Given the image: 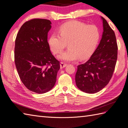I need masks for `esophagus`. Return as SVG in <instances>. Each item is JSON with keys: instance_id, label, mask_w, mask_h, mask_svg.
Listing matches in <instances>:
<instances>
[{"instance_id": "34e87169", "label": "esophagus", "mask_w": 128, "mask_h": 128, "mask_svg": "<svg viewBox=\"0 0 128 128\" xmlns=\"http://www.w3.org/2000/svg\"><path fill=\"white\" fill-rule=\"evenodd\" d=\"M67 66V64L66 63H65V62H60V68H64L66 67Z\"/></svg>"}]
</instances>
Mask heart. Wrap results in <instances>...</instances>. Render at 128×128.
<instances>
[{
    "label": "heart",
    "mask_w": 128,
    "mask_h": 128,
    "mask_svg": "<svg viewBox=\"0 0 128 128\" xmlns=\"http://www.w3.org/2000/svg\"><path fill=\"white\" fill-rule=\"evenodd\" d=\"M59 33L60 35L52 34L48 43L56 54L61 53L68 43V49L59 56L65 61L88 58L94 52L100 38L99 30L96 26L87 25L78 21L62 24Z\"/></svg>",
    "instance_id": "heart-1"
}]
</instances>
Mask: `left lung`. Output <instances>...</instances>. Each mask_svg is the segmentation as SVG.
<instances>
[{"mask_svg":"<svg viewBox=\"0 0 128 128\" xmlns=\"http://www.w3.org/2000/svg\"><path fill=\"white\" fill-rule=\"evenodd\" d=\"M101 18L103 32L100 44L88 60L78 66L75 75L78 88L88 94L99 92L109 83L117 60L115 33L107 21Z\"/></svg>","mask_w":128,"mask_h":128,"instance_id":"obj_1","label":"left lung"}]
</instances>
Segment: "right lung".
I'll return each instance as SVG.
<instances>
[{
  "instance_id": "obj_1",
  "label": "right lung",
  "mask_w": 128,
  "mask_h": 128,
  "mask_svg": "<svg viewBox=\"0 0 128 128\" xmlns=\"http://www.w3.org/2000/svg\"><path fill=\"white\" fill-rule=\"evenodd\" d=\"M51 24L47 19H31L21 27L15 40L14 60L19 77L27 88L37 94L53 88L60 69L47 40Z\"/></svg>"
}]
</instances>
